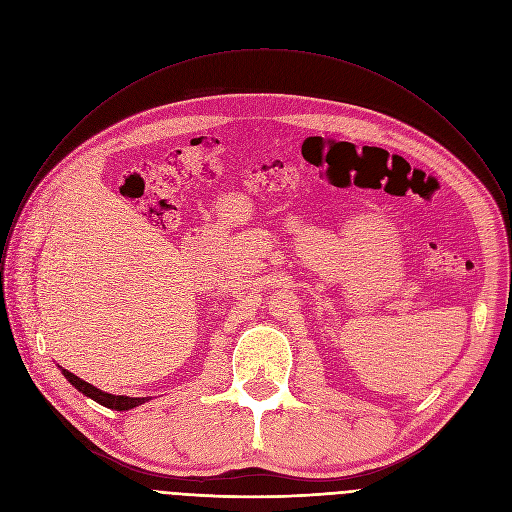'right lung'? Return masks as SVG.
<instances>
[{
  "instance_id": "add662e5",
  "label": "right lung",
  "mask_w": 512,
  "mask_h": 512,
  "mask_svg": "<svg viewBox=\"0 0 512 512\" xmlns=\"http://www.w3.org/2000/svg\"><path fill=\"white\" fill-rule=\"evenodd\" d=\"M60 371H62V375L68 379V383H70L72 387L79 389L83 395L91 397L93 401L101 403L103 407H109V409H115V411H127V409H133V407H137V405H141V403H145V401H150V397L111 395V393H105V391L93 387L91 383H85L83 379H79L77 375H72L70 371H66V369H62V367H60Z\"/></svg>"
}]
</instances>
